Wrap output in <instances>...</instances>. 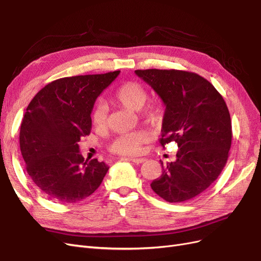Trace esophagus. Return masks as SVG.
<instances>
[{"instance_id": "esophagus-1", "label": "esophagus", "mask_w": 261, "mask_h": 261, "mask_svg": "<svg viewBox=\"0 0 261 261\" xmlns=\"http://www.w3.org/2000/svg\"><path fill=\"white\" fill-rule=\"evenodd\" d=\"M129 160H130L132 162H134V163H136V164L143 163V162L146 161V159H143V158H129Z\"/></svg>"}]
</instances>
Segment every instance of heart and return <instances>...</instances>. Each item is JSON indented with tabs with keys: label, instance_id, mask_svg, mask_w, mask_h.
Here are the masks:
<instances>
[{
	"label": "heart",
	"instance_id": "heart-1",
	"mask_svg": "<svg viewBox=\"0 0 261 261\" xmlns=\"http://www.w3.org/2000/svg\"><path fill=\"white\" fill-rule=\"evenodd\" d=\"M114 100L121 106L133 111H139L148 99V92L142 84L129 81L123 83L113 96ZM142 110V109H141ZM141 114L148 120H156L159 118V108L155 105H148L143 108ZM107 107L102 102L95 105L92 111V122L97 128H105L107 126ZM151 136L146 130H136L119 135L110 146V150L115 154L121 155H137L141 153L143 146L149 142Z\"/></svg>",
	"mask_w": 261,
	"mask_h": 261
}]
</instances>
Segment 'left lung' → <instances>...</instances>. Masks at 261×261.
Segmentation results:
<instances>
[{
  "instance_id": "left-lung-1",
  "label": "left lung",
  "mask_w": 261,
  "mask_h": 261,
  "mask_svg": "<svg viewBox=\"0 0 261 261\" xmlns=\"http://www.w3.org/2000/svg\"><path fill=\"white\" fill-rule=\"evenodd\" d=\"M165 105L160 143L178 145L177 159L151 182L169 203L191 200L205 191L226 165L232 141L228 107L222 96L203 76L182 70L135 71Z\"/></svg>"
}]
</instances>
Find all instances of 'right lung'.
I'll list each match as a JSON object with an SVG mask.
<instances>
[{
    "label": "right lung",
    "mask_w": 261,
    "mask_h": 261,
    "mask_svg": "<svg viewBox=\"0 0 261 261\" xmlns=\"http://www.w3.org/2000/svg\"><path fill=\"white\" fill-rule=\"evenodd\" d=\"M120 71L62 77L33 97L21 122L19 143L27 173L50 200L77 203L102 182L108 165L84 160L79 141L91 134L96 98Z\"/></svg>",
    "instance_id": "1"
}]
</instances>
